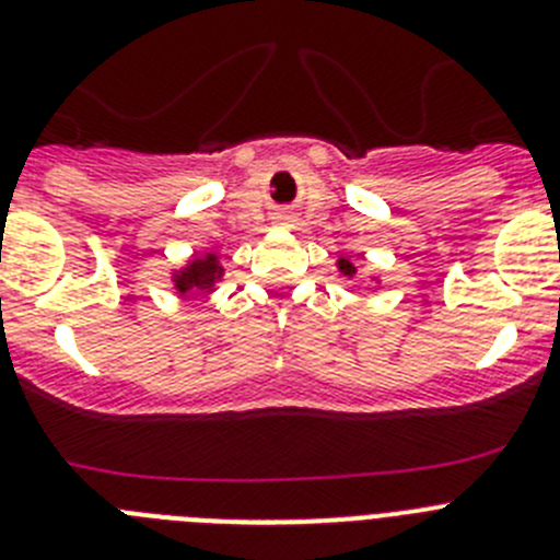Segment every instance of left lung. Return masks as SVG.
<instances>
[{
  "label": "left lung",
  "instance_id": "8db88e82",
  "mask_svg": "<svg viewBox=\"0 0 560 560\" xmlns=\"http://www.w3.org/2000/svg\"><path fill=\"white\" fill-rule=\"evenodd\" d=\"M341 269H345V275H353V266H350L348 260H341Z\"/></svg>",
  "mask_w": 560,
  "mask_h": 560
}]
</instances>
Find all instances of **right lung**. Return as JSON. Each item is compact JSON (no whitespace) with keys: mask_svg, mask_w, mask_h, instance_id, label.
I'll return each instance as SVG.
<instances>
[{"mask_svg":"<svg viewBox=\"0 0 560 560\" xmlns=\"http://www.w3.org/2000/svg\"><path fill=\"white\" fill-rule=\"evenodd\" d=\"M215 275H219V266H215V255H207L205 260H196L185 275L176 277V285L179 291L187 289H210L215 283Z\"/></svg>","mask_w":560,"mask_h":560,"instance_id":"obj_1","label":"right lung"}]
</instances>
